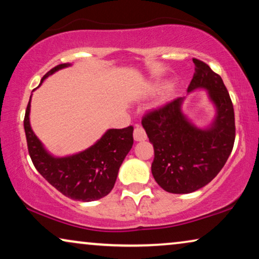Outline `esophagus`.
Returning a JSON list of instances; mask_svg holds the SVG:
<instances>
[{"label": "esophagus", "instance_id": "34e87169", "mask_svg": "<svg viewBox=\"0 0 259 259\" xmlns=\"http://www.w3.org/2000/svg\"><path fill=\"white\" fill-rule=\"evenodd\" d=\"M134 139H135V141H144V140H147L146 130H144L142 126L137 125L135 127V130H134Z\"/></svg>", "mask_w": 259, "mask_h": 259}]
</instances>
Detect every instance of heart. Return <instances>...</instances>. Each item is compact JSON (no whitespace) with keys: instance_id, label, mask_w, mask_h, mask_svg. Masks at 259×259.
Returning <instances> with one entry per match:
<instances>
[{"instance_id":"obj_1","label":"heart","mask_w":259,"mask_h":259,"mask_svg":"<svg viewBox=\"0 0 259 259\" xmlns=\"http://www.w3.org/2000/svg\"><path fill=\"white\" fill-rule=\"evenodd\" d=\"M171 94H173V86H168L167 90H165V96H170Z\"/></svg>"}]
</instances>
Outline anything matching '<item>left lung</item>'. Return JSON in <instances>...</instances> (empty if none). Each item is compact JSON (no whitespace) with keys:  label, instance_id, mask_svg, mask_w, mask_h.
Returning <instances> with one entry per match:
<instances>
[{"label":"left lung","instance_id":"left-lung-1","mask_svg":"<svg viewBox=\"0 0 259 259\" xmlns=\"http://www.w3.org/2000/svg\"><path fill=\"white\" fill-rule=\"evenodd\" d=\"M195 74L187 91L208 90L217 106L211 129L192 125L181 112L182 98L148 111L142 125L154 147L151 173L165 192L186 194L214 179L225 165L236 139L234 110L222 77L204 61L193 59Z\"/></svg>","mask_w":259,"mask_h":259}]
</instances>
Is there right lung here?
<instances>
[{"instance_id":"1","label":"right lung","mask_w":259,"mask_h":259,"mask_svg":"<svg viewBox=\"0 0 259 259\" xmlns=\"http://www.w3.org/2000/svg\"><path fill=\"white\" fill-rule=\"evenodd\" d=\"M70 64H60L44 75L54 73ZM30 101L23 126L29 156L36 170L61 194L78 201H94L108 195L115 186L117 174L134 144V126L110 129L97 143L81 153L67 157H53L45 150L29 124Z\"/></svg>"}]
</instances>
